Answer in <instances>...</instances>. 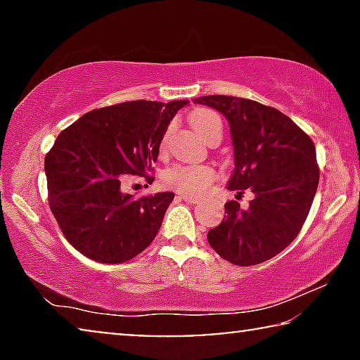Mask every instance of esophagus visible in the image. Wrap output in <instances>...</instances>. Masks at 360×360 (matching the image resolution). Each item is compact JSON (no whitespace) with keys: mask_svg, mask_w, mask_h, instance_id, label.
<instances>
[{"mask_svg":"<svg viewBox=\"0 0 360 360\" xmlns=\"http://www.w3.org/2000/svg\"><path fill=\"white\" fill-rule=\"evenodd\" d=\"M180 198H181V200H185V201H188V203H198V198H195V196H191V195H185V193H181V195H180Z\"/></svg>","mask_w":360,"mask_h":360,"instance_id":"34e87169","label":"esophagus"}]
</instances>
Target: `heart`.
<instances>
[{
    "label": "heart",
    "instance_id": "1",
    "mask_svg": "<svg viewBox=\"0 0 360 360\" xmlns=\"http://www.w3.org/2000/svg\"><path fill=\"white\" fill-rule=\"evenodd\" d=\"M191 124L203 136L206 141L211 136L223 132V121L218 112L211 110H198L191 115ZM167 137L162 141V146H165ZM216 172L210 165L203 164H188V162H179V164L169 167L162 175L164 184L169 188L181 191L185 195H200L213 184Z\"/></svg>",
    "mask_w": 360,
    "mask_h": 360
}]
</instances>
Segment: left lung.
<instances>
[{
    "instance_id": "left-lung-1",
    "label": "left lung",
    "mask_w": 360,
    "mask_h": 360,
    "mask_svg": "<svg viewBox=\"0 0 360 360\" xmlns=\"http://www.w3.org/2000/svg\"><path fill=\"white\" fill-rule=\"evenodd\" d=\"M195 103L214 108L229 122L234 172L228 190L254 193L245 210L236 200L208 231V243L234 265L262 264L290 245L302 231L319 181L316 149L287 115L245 98L210 95Z\"/></svg>"
}]
</instances>
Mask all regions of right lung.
<instances>
[{
  "label": "right lung",
  "instance_id": "1",
  "mask_svg": "<svg viewBox=\"0 0 360 360\" xmlns=\"http://www.w3.org/2000/svg\"><path fill=\"white\" fill-rule=\"evenodd\" d=\"M186 100L126 101L98 108L63 129L47 152V200L65 239L101 264L134 259L159 233L174 193H124L154 181L160 141Z\"/></svg>",
  "mask_w": 360,
  "mask_h": 360
}]
</instances>
